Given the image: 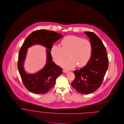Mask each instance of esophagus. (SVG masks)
I'll list each match as a JSON object with an SVG mask.
<instances>
[{
    "label": "esophagus",
    "mask_w": 124,
    "mask_h": 124,
    "mask_svg": "<svg viewBox=\"0 0 124 124\" xmlns=\"http://www.w3.org/2000/svg\"><path fill=\"white\" fill-rule=\"evenodd\" d=\"M63 72L64 73H66L68 72L69 71H66V70H63Z\"/></svg>",
    "instance_id": "obj_1"
}]
</instances>
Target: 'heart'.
Listing matches in <instances>:
<instances>
[{"instance_id": "obj_1", "label": "heart", "mask_w": 124, "mask_h": 124, "mask_svg": "<svg viewBox=\"0 0 124 124\" xmlns=\"http://www.w3.org/2000/svg\"><path fill=\"white\" fill-rule=\"evenodd\" d=\"M61 45H53L51 54L55 62L60 64L67 56L70 57L61 63L64 69L71 70L77 65L82 67L85 66L91 59L92 45L87 39L75 35L65 36L61 41Z\"/></svg>"}]
</instances>
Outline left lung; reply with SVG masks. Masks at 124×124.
I'll return each instance as SVG.
<instances>
[{
  "mask_svg": "<svg viewBox=\"0 0 124 124\" xmlns=\"http://www.w3.org/2000/svg\"><path fill=\"white\" fill-rule=\"evenodd\" d=\"M92 45L90 60L85 66L73 71L75 78L71 85L78 93H91L101 85L108 67V59L103 42L95 33L85 31Z\"/></svg>",
  "mask_w": 124,
  "mask_h": 124,
  "instance_id": "8db88e82",
  "label": "left lung"
}]
</instances>
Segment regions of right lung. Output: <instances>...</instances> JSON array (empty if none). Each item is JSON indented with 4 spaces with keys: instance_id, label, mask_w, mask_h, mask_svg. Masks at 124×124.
<instances>
[{
    "instance_id": "right-lung-1",
    "label": "right lung",
    "mask_w": 124,
    "mask_h": 124,
    "mask_svg": "<svg viewBox=\"0 0 124 124\" xmlns=\"http://www.w3.org/2000/svg\"><path fill=\"white\" fill-rule=\"evenodd\" d=\"M62 36L53 31L40 30L32 32L25 40L19 52L18 70L24 85L31 93L35 94L47 93L54 86L57 78L62 74V69L52 61L51 49L53 43ZM36 44L47 48L46 63L42 70L35 74H28L23 67L27 49Z\"/></svg>"
}]
</instances>
